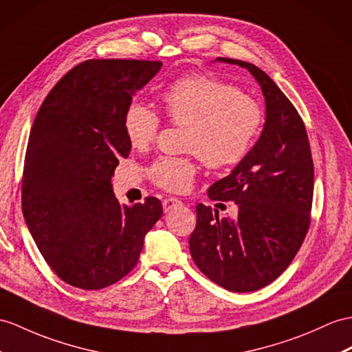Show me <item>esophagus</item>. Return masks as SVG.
Wrapping results in <instances>:
<instances>
[{
	"label": "esophagus",
	"mask_w": 352,
	"mask_h": 352,
	"mask_svg": "<svg viewBox=\"0 0 352 352\" xmlns=\"http://www.w3.org/2000/svg\"><path fill=\"white\" fill-rule=\"evenodd\" d=\"M179 206H182V201L179 199H175V197H168V199L162 200V209H164V212L176 209V208H179Z\"/></svg>",
	"instance_id": "esophagus-1"
}]
</instances>
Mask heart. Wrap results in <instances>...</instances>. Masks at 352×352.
Returning a JSON list of instances; mask_svg holds the SVG:
<instances>
[{
	"label": "heart",
	"instance_id": "obj_1",
	"mask_svg": "<svg viewBox=\"0 0 352 352\" xmlns=\"http://www.w3.org/2000/svg\"><path fill=\"white\" fill-rule=\"evenodd\" d=\"M168 121L186 126L184 148L210 168H228L242 162L258 137L264 113L260 102L241 89L209 74L192 73L175 80L161 96ZM122 126L134 148L155 140L161 119L142 102L124 111ZM192 157H160L148 167V176L166 191L186 190L195 176Z\"/></svg>",
	"mask_w": 352,
	"mask_h": 352
}]
</instances>
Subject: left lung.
<instances>
[{"label": "left lung", "instance_id": "left-lung-1", "mask_svg": "<svg viewBox=\"0 0 352 352\" xmlns=\"http://www.w3.org/2000/svg\"><path fill=\"white\" fill-rule=\"evenodd\" d=\"M261 87L265 124L258 142L231 173L209 188L210 200L234 201L236 219L197 204L191 256L206 276L234 293L256 291L294 260L311 224L314 161L305 124L261 68L239 59Z\"/></svg>", "mask_w": 352, "mask_h": 352}]
</instances>
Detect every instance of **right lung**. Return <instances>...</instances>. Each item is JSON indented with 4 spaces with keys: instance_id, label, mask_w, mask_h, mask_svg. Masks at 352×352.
I'll list each match as a JSON object with an SVG mask.
<instances>
[{
    "instance_id": "add662e5",
    "label": "right lung",
    "mask_w": 352,
    "mask_h": 352,
    "mask_svg": "<svg viewBox=\"0 0 352 352\" xmlns=\"http://www.w3.org/2000/svg\"><path fill=\"white\" fill-rule=\"evenodd\" d=\"M161 65L89 59L55 85L34 119L22 176L23 218L49 267L76 288L101 289L126 276L162 215L157 197L126 206L110 185L119 160L131 151L124 111Z\"/></svg>"
}]
</instances>
